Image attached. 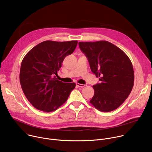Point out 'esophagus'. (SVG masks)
Returning a JSON list of instances; mask_svg holds the SVG:
<instances>
[{"label": "esophagus", "instance_id": "1", "mask_svg": "<svg viewBox=\"0 0 152 152\" xmlns=\"http://www.w3.org/2000/svg\"><path fill=\"white\" fill-rule=\"evenodd\" d=\"M76 85L78 86V87H83V86H85V85L84 84H80L79 83H76Z\"/></svg>", "mask_w": 152, "mask_h": 152}]
</instances>
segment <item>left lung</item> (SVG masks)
I'll use <instances>...</instances> for the list:
<instances>
[{
  "label": "left lung",
  "mask_w": 152,
  "mask_h": 152,
  "mask_svg": "<svg viewBox=\"0 0 152 152\" xmlns=\"http://www.w3.org/2000/svg\"><path fill=\"white\" fill-rule=\"evenodd\" d=\"M79 46L88 58L91 70L101 81L93 86L94 94L90 102L102 112L116 110L134 86L131 61L122 50L106 41L79 42Z\"/></svg>",
  "instance_id": "obj_1"
}]
</instances>
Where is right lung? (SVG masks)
Returning <instances> with one entry per match:
<instances>
[{
	"mask_svg": "<svg viewBox=\"0 0 152 152\" xmlns=\"http://www.w3.org/2000/svg\"><path fill=\"white\" fill-rule=\"evenodd\" d=\"M77 41H45L30 50L22 60L20 82L22 90L36 109L52 112L66 102L76 83H64L55 75L67 55L75 50Z\"/></svg>",
	"mask_w": 152,
	"mask_h": 152,
	"instance_id": "right-lung-1",
	"label": "right lung"
}]
</instances>
